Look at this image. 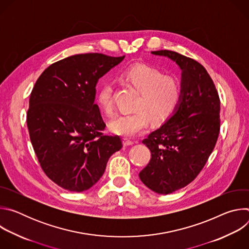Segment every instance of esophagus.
Segmentation results:
<instances>
[{
  "label": "esophagus",
  "instance_id": "esophagus-1",
  "mask_svg": "<svg viewBox=\"0 0 249 249\" xmlns=\"http://www.w3.org/2000/svg\"><path fill=\"white\" fill-rule=\"evenodd\" d=\"M133 144H134L133 141H131V140H129V139H127V138H124V139H123V145H124V146H131V145H133Z\"/></svg>",
  "mask_w": 249,
  "mask_h": 249
}]
</instances>
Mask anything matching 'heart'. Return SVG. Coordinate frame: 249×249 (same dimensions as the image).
I'll list each match as a JSON object with an SVG mask.
<instances>
[{
    "label": "heart",
    "instance_id": "1",
    "mask_svg": "<svg viewBox=\"0 0 249 249\" xmlns=\"http://www.w3.org/2000/svg\"><path fill=\"white\" fill-rule=\"evenodd\" d=\"M125 80L139 91L135 109L110 122V130L124 137H134L143 131L150 119L154 123L167 120L175 111L181 98V86L175 77L164 75L160 70L140 64L129 68L123 74ZM113 86L105 82L96 93L99 107L110 114L113 111Z\"/></svg>",
    "mask_w": 249,
    "mask_h": 249
}]
</instances>
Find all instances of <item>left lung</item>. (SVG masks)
I'll use <instances>...</instances> for the list:
<instances>
[{
    "label": "left lung",
    "mask_w": 249,
    "mask_h": 249,
    "mask_svg": "<svg viewBox=\"0 0 249 249\" xmlns=\"http://www.w3.org/2000/svg\"><path fill=\"white\" fill-rule=\"evenodd\" d=\"M152 53L170 58L182 70L181 98L175 113L143 140L151 160L139 176L151 190L170 194L196 178L214 150L221 101L214 82L196 60L170 50Z\"/></svg>",
    "instance_id": "8db88e82"
}]
</instances>
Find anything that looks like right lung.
Wrapping results in <instances>:
<instances>
[{"mask_svg":"<svg viewBox=\"0 0 249 249\" xmlns=\"http://www.w3.org/2000/svg\"><path fill=\"white\" fill-rule=\"evenodd\" d=\"M124 57L70 56L46 68L32 89L26 115L31 144L44 173L66 190L93 186L123 147L118 135L103 134L94 97L98 79Z\"/></svg>","mask_w":249,"mask_h":249,"instance_id":"obj_1","label":"right lung"}]
</instances>
